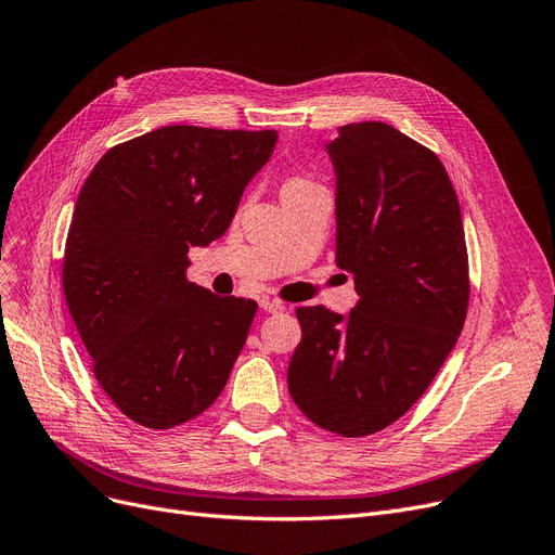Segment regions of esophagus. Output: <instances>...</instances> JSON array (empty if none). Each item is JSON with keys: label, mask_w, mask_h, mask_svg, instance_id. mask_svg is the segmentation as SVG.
<instances>
[{"label": "esophagus", "mask_w": 555, "mask_h": 555, "mask_svg": "<svg viewBox=\"0 0 555 555\" xmlns=\"http://www.w3.org/2000/svg\"><path fill=\"white\" fill-rule=\"evenodd\" d=\"M260 308H262L264 312H272V315H276V312H283V310H285V306H283L279 299H270V297L260 299Z\"/></svg>", "instance_id": "esophagus-1"}]
</instances>
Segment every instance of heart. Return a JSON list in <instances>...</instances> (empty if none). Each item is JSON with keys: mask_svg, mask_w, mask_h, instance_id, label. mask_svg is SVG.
<instances>
[{"mask_svg": "<svg viewBox=\"0 0 555 555\" xmlns=\"http://www.w3.org/2000/svg\"><path fill=\"white\" fill-rule=\"evenodd\" d=\"M301 185H308V181L306 179H287L285 181V185H283V190H291V188H301Z\"/></svg>", "mask_w": 555, "mask_h": 555, "instance_id": "heart-1", "label": "heart"}]
</instances>
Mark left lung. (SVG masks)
<instances>
[{
  "mask_svg": "<svg viewBox=\"0 0 555 555\" xmlns=\"http://www.w3.org/2000/svg\"><path fill=\"white\" fill-rule=\"evenodd\" d=\"M335 170V262L349 315L297 308L287 367L299 411L345 438L397 422L436 378L469 301L461 204L440 158L390 125L353 122L326 144Z\"/></svg>",
  "mask_w": 555,
  "mask_h": 555,
  "instance_id": "1",
  "label": "left lung"
}]
</instances>
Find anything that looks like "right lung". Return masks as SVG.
I'll use <instances>...</instances> for the list:
<instances>
[{
  "instance_id": "right-lung-1",
  "label": "right lung",
  "mask_w": 555,
  "mask_h": 555,
  "mask_svg": "<svg viewBox=\"0 0 555 555\" xmlns=\"http://www.w3.org/2000/svg\"><path fill=\"white\" fill-rule=\"evenodd\" d=\"M276 131L163 127L108 150L72 215L69 315L94 378L129 420L172 428L220 397L256 301L185 279L188 251L224 235Z\"/></svg>"
}]
</instances>
